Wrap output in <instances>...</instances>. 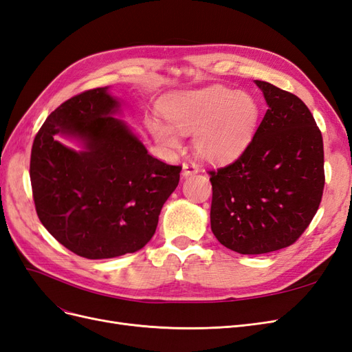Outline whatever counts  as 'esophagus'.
<instances>
[{
  "label": "esophagus",
  "mask_w": 352,
  "mask_h": 352,
  "mask_svg": "<svg viewBox=\"0 0 352 352\" xmlns=\"http://www.w3.org/2000/svg\"><path fill=\"white\" fill-rule=\"evenodd\" d=\"M198 172H199V170L194 163H184V166H182V176L184 177H189L192 175H197Z\"/></svg>",
  "instance_id": "esophagus-1"
}]
</instances>
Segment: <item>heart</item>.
<instances>
[{
    "label": "heart",
    "mask_w": 352,
    "mask_h": 352,
    "mask_svg": "<svg viewBox=\"0 0 352 352\" xmlns=\"http://www.w3.org/2000/svg\"><path fill=\"white\" fill-rule=\"evenodd\" d=\"M162 114L168 124L150 120L155 140L179 148L180 133H194L197 154L214 164L238 160L250 146L260 122V104L252 95L226 87L177 92L167 97Z\"/></svg>",
    "instance_id": "obj_1"
}]
</instances>
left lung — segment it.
<instances>
[{
    "label": "left lung",
    "instance_id": "left-lung-1",
    "mask_svg": "<svg viewBox=\"0 0 352 352\" xmlns=\"http://www.w3.org/2000/svg\"><path fill=\"white\" fill-rule=\"evenodd\" d=\"M254 82L267 111L247 151L210 172L212 233L226 248L252 255L300 238L324 188L323 138L310 110L296 95Z\"/></svg>",
    "mask_w": 352,
    "mask_h": 352
}]
</instances>
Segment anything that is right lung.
I'll list each match as a JSON object with an SVG mask.
<instances>
[{"label": "right lung", "instance_id": "right-lung-1", "mask_svg": "<svg viewBox=\"0 0 352 352\" xmlns=\"http://www.w3.org/2000/svg\"><path fill=\"white\" fill-rule=\"evenodd\" d=\"M110 87L63 102L39 129L30 154L38 217L72 252L89 260L136 252L150 242L180 166L148 150ZM65 137L73 148L59 140Z\"/></svg>", "mask_w": 352, "mask_h": 352}]
</instances>
